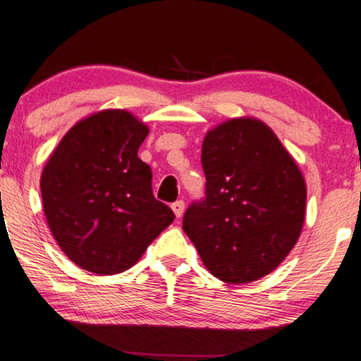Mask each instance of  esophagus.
<instances>
[{"label": "esophagus", "mask_w": 361, "mask_h": 361, "mask_svg": "<svg viewBox=\"0 0 361 361\" xmlns=\"http://www.w3.org/2000/svg\"><path fill=\"white\" fill-rule=\"evenodd\" d=\"M171 209H173L176 217H181L183 212H185V202H183V201L173 202V204H171Z\"/></svg>", "instance_id": "obj_1"}]
</instances>
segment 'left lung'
<instances>
[{
    "label": "left lung",
    "mask_w": 361,
    "mask_h": 361,
    "mask_svg": "<svg viewBox=\"0 0 361 361\" xmlns=\"http://www.w3.org/2000/svg\"><path fill=\"white\" fill-rule=\"evenodd\" d=\"M206 200L188 207L183 231L202 263L231 284L260 280L288 257L306 217V181L260 119L233 118L202 140Z\"/></svg>",
    "instance_id": "1"
}]
</instances>
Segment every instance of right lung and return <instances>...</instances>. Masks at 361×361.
<instances>
[{
    "label": "right lung",
    "instance_id": "1",
    "mask_svg": "<svg viewBox=\"0 0 361 361\" xmlns=\"http://www.w3.org/2000/svg\"><path fill=\"white\" fill-rule=\"evenodd\" d=\"M149 128L126 109L86 116L62 137L40 175L55 242L96 275L134 267L175 219L152 192L150 166L137 157Z\"/></svg>",
    "mask_w": 361,
    "mask_h": 361
}]
</instances>
